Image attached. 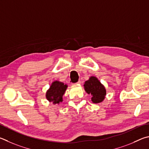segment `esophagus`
Instances as JSON below:
<instances>
[{
	"instance_id": "1",
	"label": "esophagus",
	"mask_w": 149,
	"mask_h": 149,
	"mask_svg": "<svg viewBox=\"0 0 149 149\" xmlns=\"http://www.w3.org/2000/svg\"><path fill=\"white\" fill-rule=\"evenodd\" d=\"M81 84V82H80V80H79V82H77V83H74V84H75V85H77V84Z\"/></svg>"
}]
</instances>
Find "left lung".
<instances>
[{
    "label": "left lung",
    "instance_id": "obj_1",
    "mask_svg": "<svg viewBox=\"0 0 149 149\" xmlns=\"http://www.w3.org/2000/svg\"><path fill=\"white\" fill-rule=\"evenodd\" d=\"M85 91L92 95V101L94 103H101L105 99L106 90L96 77H92L84 84Z\"/></svg>",
    "mask_w": 149,
    "mask_h": 149
}]
</instances>
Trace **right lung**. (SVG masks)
Masks as SVG:
<instances>
[{
    "mask_svg": "<svg viewBox=\"0 0 149 149\" xmlns=\"http://www.w3.org/2000/svg\"><path fill=\"white\" fill-rule=\"evenodd\" d=\"M67 86L63 82L55 81L52 83L49 89L47 91L46 97L49 102L54 104L59 103L63 101V95L66 91Z\"/></svg>",
    "mask_w": 149,
    "mask_h": 149,
    "instance_id": "1",
    "label": "right lung"
}]
</instances>
